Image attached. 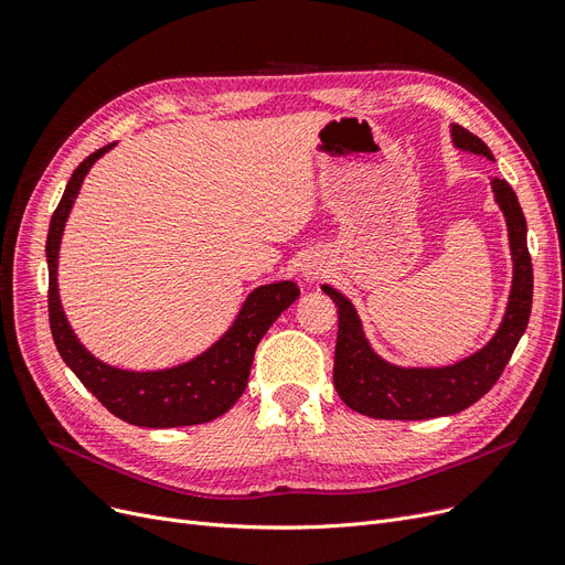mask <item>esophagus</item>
Segmentation results:
<instances>
[{"instance_id":"obj_1","label":"esophagus","mask_w":565,"mask_h":565,"mask_svg":"<svg viewBox=\"0 0 565 565\" xmlns=\"http://www.w3.org/2000/svg\"><path fill=\"white\" fill-rule=\"evenodd\" d=\"M323 271V260L319 256H307L300 265V275L307 279V281H315L319 275Z\"/></svg>"}]
</instances>
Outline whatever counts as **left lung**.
Returning <instances> with one entry per match:
<instances>
[{
    "label": "left lung",
    "instance_id": "1",
    "mask_svg": "<svg viewBox=\"0 0 565 565\" xmlns=\"http://www.w3.org/2000/svg\"><path fill=\"white\" fill-rule=\"evenodd\" d=\"M450 138L455 148L462 152L493 159L488 145L458 124H450ZM490 188L507 223L514 277L498 331L479 352L450 366H396L371 348L352 300L329 284L321 286L323 294L331 296L338 307L333 385L352 411L377 417V420H429V417L452 415L477 404L502 375L531 319L533 265L516 192L500 178L490 180Z\"/></svg>",
    "mask_w": 565,
    "mask_h": 565
}]
</instances>
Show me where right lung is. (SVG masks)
<instances>
[{"instance_id": "1", "label": "right lung", "mask_w": 565, "mask_h": 565, "mask_svg": "<svg viewBox=\"0 0 565 565\" xmlns=\"http://www.w3.org/2000/svg\"><path fill=\"white\" fill-rule=\"evenodd\" d=\"M115 145L117 142L105 145V148L88 154L79 163L67 180L61 204L51 217L46 236V265L49 323L53 342H56V350L70 371L119 420L150 429L211 423L227 413L236 404V398L244 394L253 354H256L260 338L279 319L284 309L298 300L300 288L296 281H275L250 290L230 329L209 350L171 369L126 371L90 354L72 331L63 312L58 294V253L65 223L72 206H75L86 173Z\"/></svg>"}]
</instances>
